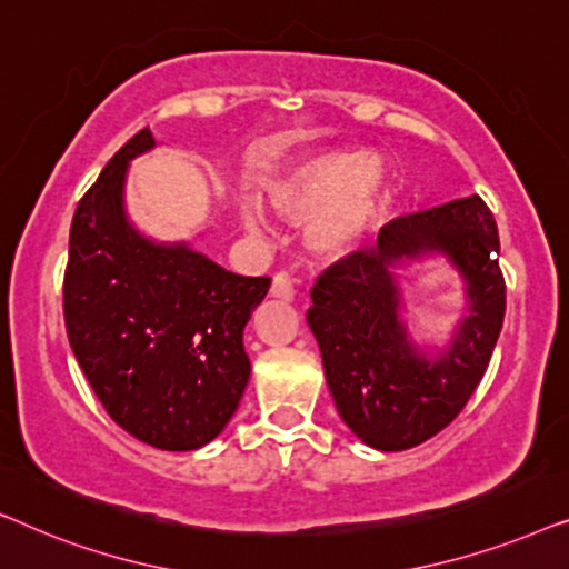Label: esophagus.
<instances>
[{
	"label": "esophagus",
	"mask_w": 569,
	"mask_h": 569,
	"mask_svg": "<svg viewBox=\"0 0 569 569\" xmlns=\"http://www.w3.org/2000/svg\"><path fill=\"white\" fill-rule=\"evenodd\" d=\"M271 295L279 300H295L298 287H295V279L290 271H279V274L274 277V282H271Z\"/></svg>",
	"instance_id": "esophagus-1"
}]
</instances>
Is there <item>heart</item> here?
Instances as JSON below:
<instances>
[{
	"mask_svg": "<svg viewBox=\"0 0 569 569\" xmlns=\"http://www.w3.org/2000/svg\"><path fill=\"white\" fill-rule=\"evenodd\" d=\"M269 207L284 217L313 214L310 238L321 251L339 253L355 246L378 220L388 199V170L378 158L357 150L308 154L267 183ZM248 228H261L256 204L243 209Z\"/></svg>",
	"mask_w": 569,
	"mask_h": 569,
	"instance_id": "b5f03b06",
	"label": "heart"
}]
</instances>
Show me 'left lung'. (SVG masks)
Instances as JSON below:
<instances>
[{
  "instance_id": "1",
  "label": "left lung",
  "mask_w": 569,
  "mask_h": 569,
  "mask_svg": "<svg viewBox=\"0 0 569 569\" xmlns=\"http://www.w3.org/2000/svg\"><path fill=\"white\" fill-rule=\"evenodd\" d=\"M427 250L451 256L472 298V316L438 361L406 341L398 288L387 271ZM310 298L308 326L341 419L378 450L415 448L461 415L492 360L505 318L495 217L477 193L401 217L380 230L376 248L326 269Z\"/></svg>"
}]
</instances>
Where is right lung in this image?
Instances as JSON below:
<instances>
[{"mask_svg": "<svg viewBox=\"0 0 569 569\" xmlns=\"http://www.w3.org/2000/svg\"><path fill=\"white\" fill-rule=\"evenodd\" d=\"M137 131L84 191L69 230L64 323L108 415L160 450L207 446L236 415L251 376L243 329L269 277H240L186 246H152L123 217Z\"/></svg>", "mask_w": 569, "mask_h": 569, "instance_id": "right-lung-1", "label": "right lung"}]
</instances>
